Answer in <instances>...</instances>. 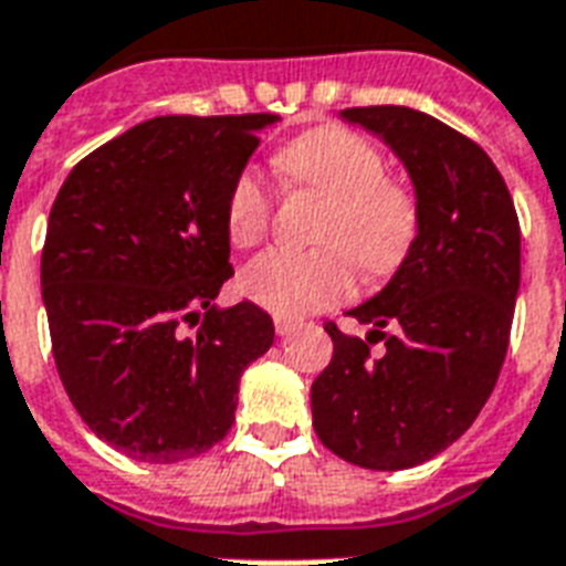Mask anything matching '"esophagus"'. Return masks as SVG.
<instances>
[{
    "label": "esophagus",
    "mask_w": 566,
    "mask_h": 566,
    "mask_svg": "<svg viewBox=\"0 0 566 566\" xmlns=\"http://www.w3.org/2000/svg\"><path fill=\"white\" fill-rule=\"evenodd\" d=\"M300 326H302V323L293 321V317H275V332H279L282 338H287V335L300 329Z\"/></svg>",
    "instance_id": "34e87169"
}]
</instances>
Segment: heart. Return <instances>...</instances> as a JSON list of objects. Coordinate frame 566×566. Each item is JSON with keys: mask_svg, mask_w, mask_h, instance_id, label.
<instances>
[{"mask_svg": "<svg viewBox=\"0 0 566 566\" xmlns=\"http://www.w3.org/2000/svg\"><path fill=\"white\" fill-rule=\"evenodd\" d=\"M287 184L326 205L314 222V249H273L240 275V291L279 317H302L340 302L356 284L398 273L416 245L421 213L403 184L386 178V159L368 139L344 127H317L279 150ZM273 196L258 171H243L226 207L228 237L252 249L270 234Z\"/></svg>", "mask_w": 566, "mask_h": 566, "instance_id": "heart-1", "label": "heart"}]
</instances>
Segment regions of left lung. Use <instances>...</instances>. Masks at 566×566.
I'll use <instances>...</instances> for the list:
<instances>
[{"instance_id": "left-lung-1", "label": "left lung", "mask_w": 566, "mask_h": 566, "mask_svg": "<svg viewBox=\"0 0 566 566\" xmlns=\"http://www.w3.org/2000/svg\"><path fill=\"white\" fill-rule=\"evenodd\" d=\"M340 118L395 150L421 228L391 282L347 312L368 338L326 323L335 350L312 386L314 430L340 460L398 472L457 442L493 395L520 293V219L484 148L433 115L359 106ZM377 339L382 357L369 353Z\"/></svg>"}]
</instances>
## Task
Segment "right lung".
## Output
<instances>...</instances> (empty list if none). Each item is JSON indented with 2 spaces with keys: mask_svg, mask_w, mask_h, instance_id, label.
Masks as SVG:
<instances>
[{
  "mask_svg": "<svg viewBox=\"0 0 566 566\" xmlns=\"http://www.w3.org/2000/svg\"><path fill=\"white\" fill-rule=\"evenodd\" d=\"M279 115H166L73 166L41 254L53 356L94 433L142 463L210 451L243 370L273 347L254 302L216 308L234 275L226 207ZM192 328V333H187Z\"/></svg>",
  "mask_w": 566,
  "mask_h": 566,
  "instance_id": "obj_1",
  "label": "right lung"
}]
</instances>
